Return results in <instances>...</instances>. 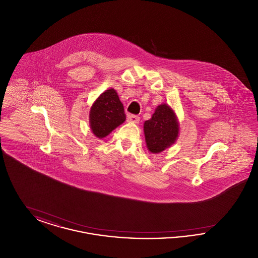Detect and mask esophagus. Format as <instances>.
I'll use <instances>...</instances> for the list:
<instances>
[{
  "label": "esophagus",
  "mask_w": 258,
  "mask_h": 258,
  "mask_svg": "<svg viewBox=\"0 0 258 258\" xmlns=\"http://www.w3.org/2000/svg\"><path fill=\"white\" fill-rule=\"evenodd\" d=\"M127 121L131 123H138L140 121V118L136 115H128L127 116Z\"/></svg>",
  "instance_id": "34e87169"
}]
</instances>
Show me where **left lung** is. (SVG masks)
Masks as SVG:
<instances>
[{
    "label": "left lung",
    "mask_w": 258,
    "mask_h": 258,
    "mask_svg": "<svg viewBox=\"0 0 258 258\" xmlns=\"http://www.w3.org/2000/svg\"><path fill=\"white\" fill-rule=\"evenodd\" d=\"M143 130L149 152L159 154L176 142L180 124L171 106L162 103L156 108L152 118L145 121Z\"/></svg>",
    "instance_id": "8db88e82"
}]
</instances>
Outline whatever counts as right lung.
I'll return each instance as SVG.
<instances>
[{
	"instance_id": "right-lung-1",
	"label": "right lung",
	"mask_w": 258,
	"mask_h": 258,
	"mask_svg": "<svg viewBox=\"0 0 258 258\" xmlns=\"http://www.w3.org/2000/svg\"><path fill=\"white\" fill-rule=\"evenodd\" d=\"M125 121L123 103L117 92L111 88L94 101L89 113L92 133L102 139Z\"/></svg>"
}]
</instances>
